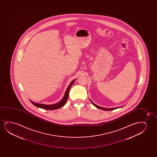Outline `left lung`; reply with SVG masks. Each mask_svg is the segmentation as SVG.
I'll use <instances>...</instances> for the list:
<instances>
[{
	"mask_svg": "<svg viewBox=\"0 0 157 157\" xmlns=\"http://www.w3.org/2000/svg\"><path fill=\"white\" fill-rule=\"evenodd\" d=\"M90 101H91V102L93 103V105H94L95 107H96L98 108H99V109H101L103 110H113L115 109H117V108H120L116 107L113 108H105L101 107H100V106H99V105H95V104L94 102H93V101H92V100H90Z\"/></svg>",
	"mask_w": 157,
	"mask_h": 157,
	"instance_id": "1",
	"label": "left lung"
}]
</instances>
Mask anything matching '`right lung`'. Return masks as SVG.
I'll return each mask as SVG.
<instances>
[{"label": "right lung", "instance_id": "obj_1", "mask_svg": "<svg viewBox=\"0 0 157 157\" xmlns=\"http://www.w3.org/2000/svg\"><path fill=\"white\" fill-rule=\"evenodd\" d=\"M75 81V79L73 80L72 82H71V84L69 85V86H68V87L67 88V90H66V92L65 93L64 96L63 97L62 100L58 103H55L54 105H44V104H41V103H37L36 102H34L33 101H31L29 100V101L33 104L35 106H36L37 107L41 108L47 110H55L60 108L61 107H62L63 105H64L67 102V100L68 99V97H69V93L70 87L72 85V84H73V82Z\"/></svg>", "mask_w": 157, "mask_h": 157}]
</instances>
